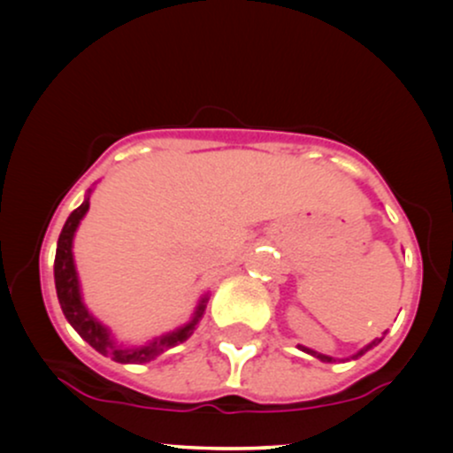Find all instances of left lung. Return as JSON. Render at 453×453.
Returning <instances> with one entry per match:
<instances>
[{"label": "left lung", "instance_id": "1", "mask_svg": "<svg viewBox=\"0 0 453 453\" xmlns=\"http://www.w3.org/2000/svg\"><path fill=\"white\" fill-rule=\"evenodd\" d=\"M383 341V336H381V339H375V341H372L371 342V345H366V347H364V349L360 351V353H357V356L356 357H360V356H364V353H366L368 349H372V347H377L379 345V342H381ZM303 349H304V347H303ZM306 353H311V356H315V357H319V360L321 362H334V360H332V357H327V356H321V353H315V351H311V349H304Z\"/></svg>", "mask_w": 453, "mask_h": 453}]
</instances>
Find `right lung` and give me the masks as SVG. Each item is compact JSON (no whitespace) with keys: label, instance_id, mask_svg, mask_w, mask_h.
Segmentation results:
<instances>
[{"label":"right lung","instance_id":"right-lung-1","mask_svg":"<svg viewBox=\"0 0 453 453\" xmlns=\"http://www.w3.org/2000/svg\"><path fill=\"white\" fill-rule=\"evenodd\" d=\"M87 211H89V197H87L76 211H72V215L67 217L64 230L59 234V241H57V256H55L57 298H59L61 311H64L65 319L70 321L72 327H74L82 339L89 342L93 349L121 364L150 362L153 357H157L159 353L168 351L170 347L180 345V342L189 339L191 332L196 330L197 319H200L202 313H204L206 300L209 298H202V303L197 306L196 317L191 319V324L179 327V330L173 332V334H165L161 336V339H155L153 342H149V345L136 347V349H123V347L114 345L111 339V332H108L106 327H104L100 321H97L96 317L85 309V304H82L81 300V288H78L74 257H72V238H74L78 223H81Z\"/></svg>","mask_w":453,"mask_h":453}]
</instances>
